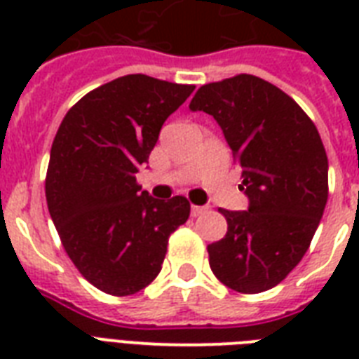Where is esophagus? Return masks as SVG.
Returning a JSON list of instances; mask_svg holds the SVG:
<instances>
[{
    "instance_id": "obj_1",
    "label": "esophagus",
    "mask_w": 359,
    "mask_h": 359,
    "mask_svg": "<svg viewBox=\"0 0 359 359\" xmlns=\"http://www.w3.org/2000/svg\"><path fill=\"white\" fill-rule=\"evenodd\" d=\"M205 210H207V207H197V205H191V216H194V218L201 216Z\"/></svg>"
}]
</instances>
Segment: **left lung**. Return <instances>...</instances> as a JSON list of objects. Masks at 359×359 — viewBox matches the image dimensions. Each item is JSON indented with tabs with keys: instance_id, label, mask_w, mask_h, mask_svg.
<instances>
[{
	"instance_id": "1",
	"label": "left lung",
	"mask_w": 359,
	"mask_h": 359,
	"mask_svg": "<svg viewBox=\"0 0 359 359\" xmlns=\"http://www.w3.org/2000/svg\"><path fill=\"white\" fill-rule=\"evenodd\" d=\"M191 111L212 115L242 169L248 210H225L227 235L208 244L214 276L255 294L281 283L306 255L328 201V156L298 104L251 74L203 86Z\"/></svg>"
}]
</instances>
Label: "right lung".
<instances>
[{"mask_svg": "<svg viewBox=\"0 0 359 359\" xmlns=\"http://www.w3.org/2000/svg\"><path fill=\"white\" fill-rule=\"evenodd\" d=\"M196 86L128 74L87 93L65 115L50 151L46 201L65 251L83 278L114 296L145 289L168 238L190 216L182 196L160 201L135 173L163 123Z\"/></svg>", "mask_w": 359, "mask_h": 359, "instance_id": "obj_1", "label": "right lung"}]
</instances>
